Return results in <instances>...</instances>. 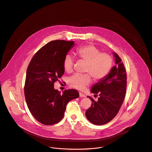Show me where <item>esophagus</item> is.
<instances>
[{
  "label": "esophagus",
  "instance_id": "esophagus-1",
  "mask_svg": "<svg viewBox=\"0 0 152 152\" xmlns=\"http://www.w3.org/2000/svg\"><path fill=\"white\" fill-rule=\"evenodd\" d=\"M79 96L80 97H81V98H83V97H85V94H83V93H82V92H79Z\"/></svg>",
  "mask_w": 152,
  "mask_h": 152
}]
</instances>
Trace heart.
<instances>
[{
    "label": "heart",
    "mask_w": 152,
    "mask_h": 152,
    "mask_svg": "<svg viewBox=\"0 0 152 152\" xmlns=\"http://www.w3.org/2000/svg\"><path fill=\"white\" fill-rule=\"evenodd\" d=\"M77 56L86 62L85 72H89L96 80L105 78L110 73L113 64L111 56L106 53H100L99 50L94 45H84L76 49ZM73 57L67 54L63 60L64 70L70 73L73 70ZM91 82L89 74H75L69 79L70 86L77 89H83Z\"/></svg>",
    "instance_id": "heart-1"
}]
</instances>
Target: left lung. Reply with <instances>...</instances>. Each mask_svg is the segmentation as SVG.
Listing matches in <instances>:
<instances>
[{"mask_svg":"<svg viewBox=\"0 0 152 152\" xmlns=\"http://www.w3.org/2000/svg\"><path fill=\"white\" fill-rule=\"evenodd\" d=\"M116 65L109 75L94 84L91 89L92 94H99L97 102L91 99L92 104L86 112L87 119L96 125L111 121L119 112L124 102L126 89V75L121 58L113 53Z\"/></svg>","mask_w":152,"mask_h":152,"instance_id":"left-lung-1","label":"left lung"}]
</instances>
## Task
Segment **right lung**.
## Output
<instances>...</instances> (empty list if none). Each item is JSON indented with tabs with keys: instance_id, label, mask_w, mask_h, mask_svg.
Instances as JSON below:
<instances>
[{
	"instance_id": "right-lung-1",
	"label": "right lung",
	"mask_w": 152,
	"mask_h": 152,
	"mask_svg": "<svg viewBox=\"0 0 152 152\" xmlns=\"http://www.w3.org/2000/svg\"><path fill=\"white\" fill-rule=\"evenodd\" d=\"M74 46V41L50 42L35 54L27 67L24 86L26 103L33 117L43 125L59 122L67 103L79 96L76 89L64 90L61 94L54 86L64 73L63 60Z\"/></svg>"
}]
</instances>
